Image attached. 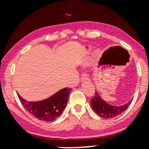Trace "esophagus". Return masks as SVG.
Segmentation results:
<instances>
[{"mask_svg": "<svg viewBox=\"0 0 149 149\" xmlns=\"http://www.w3.org/2000/svg\"><path fill=\"white\" fill-rule=\"evenodd\" d=\"M89 77L87 74H85V73H83V74L81 75V81H89Z\"/></svg>", "mask_w": 149, "mask_h": 149, "instance_id": "34e87169", "label": "esophagus"}]
</instances>
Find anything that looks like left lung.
<instances>
[{"label": "left lung", "mask_w": 149, "mask_h": 149, "mask_svg": "<svg viewBox=\"0 0 149 149\" xmlns=\"http://www.w3.org/2000/svg\"><path fill=\"white\" fill-rule=\"evenodd\" d=\"M132 101V100L126 104L120 106V107H115V106L110 105L105 101H104L95 91V95L91 100L90 104L96 114L105 119H109V118L117 117L123 111H125L131 104Z\"/></svg>", "instance_id": "8db88e82"}]
</instances>
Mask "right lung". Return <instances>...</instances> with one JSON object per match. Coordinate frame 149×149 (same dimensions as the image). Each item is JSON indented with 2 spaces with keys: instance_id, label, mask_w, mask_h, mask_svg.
I'll return each instance as SVG.
<instances>
[{
  "instance_id": "right-lung-1",
  "label": "right lung",
  "mask_w": 149,
  "mask_h": 149,
  "mask_svg": "<svg viewBox=\"0 0 149 149\" xmlns=\"http://www.w3.org/2000/svg\"><path fill=\"white\" fill-rule=\"evenodd\" d=\"M70 88H64L47 99L39 102H28L17 94L20 102L28 113L44 121H53L60 117L66 107Z\"/></svg>"
}]
</instances>
